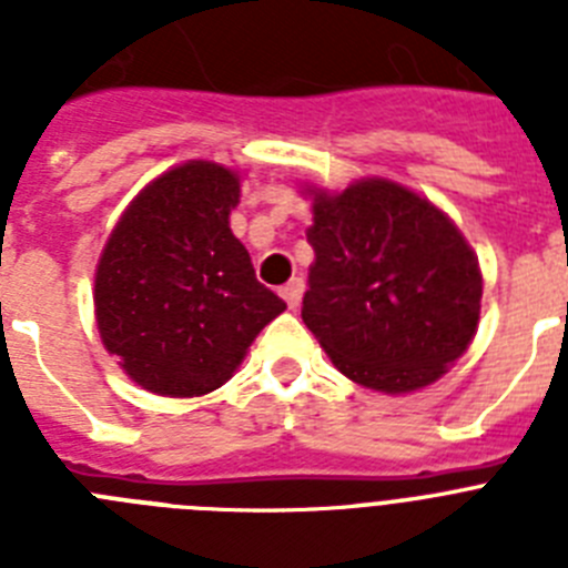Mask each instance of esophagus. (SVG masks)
Instances as JSON below:
<instances>
[{
	"label": "esophagus",
	"mask_w": 568,
	"mask_h": 568,
	"mask_svg": "<svg viewBox=\"0 0 568 568\" xmlns=\"http://www.w3.org/2000/svg\"><path fill=\"white\" fill-rule=\"evenodd\" d=\"M278 293H281V298L287 301V307L295 310L301 304V295H304V281L293 278V281H290V284H284V287H281Z\"/></svg>",
	"instance_id": "34e87169"
}]
</instances>
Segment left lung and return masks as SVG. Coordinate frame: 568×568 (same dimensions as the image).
<instances>
[{
  "label": "left lung",
  "instance_id": "obj_1",
  "mask_svg": "<svg viewBox=\"0 0 568 568\" xmlns=\"http://www.w3.org/2000/svg\"><path fill=\"white\" fill-rule=\"evenodd\" d=\"M315 264L301 318L346 378L413 393L466 353L480 318L478 258L438 207L384 179L315 193Z\"/></svg>",
  "mask_w": 568,
  "mask_h": 568
}]
</instances>
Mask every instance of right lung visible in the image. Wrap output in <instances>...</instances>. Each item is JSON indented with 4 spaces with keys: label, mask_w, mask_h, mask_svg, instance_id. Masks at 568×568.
I'll return each mask as SVG.
<instances>
[{
    "label": "right lung",
    "mask_w": 568,
    "mask_h": 568,
    "mask_svg": "<svg viewBox=\"0 0 568 568\" xmlns=\"http://www.w3.org/2000/svg\"><path fill=\"white\" fill-rule=\"evenodd\" d=\"M239 179L190 162L159 175L115 224L97 270V321L108 353L144 389L213 393L287 304L255 278L230 230Z\"/></svg>",
    "instance_id": "add662e5"
}]
</instances>
